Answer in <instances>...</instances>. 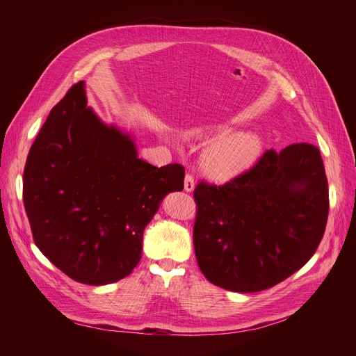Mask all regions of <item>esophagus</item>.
<instances>
[{"mask_svg": "<svg viewBox=\"0 0 356 356\" xmlns=\"http://www.w3.org/2000/svg\"><path fill=\"white\" fill-rule=\"evenodd\" d=\"M195 186H196L195 177H193L191 174H187V175H186V179H184V190L190 193V191L195 190Z\"/></svg>", "mask_w": 356, "mask_h": 356, "instance_id": "34e87169", "label": "esophagus"}]
</instances>
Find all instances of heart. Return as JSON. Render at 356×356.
I'll return each mask as SVG.
<instances>
[{
  "label": "heart",
  "instance_id": "b5f03b06",
  "mask_svg": "<svg viewBox=\"0 0 356 356\" xmlns=\"http://www.w3.org/2000/svg\"><path fill=\"white\" fill-rule=\"evenodd\" d=\"M190 136L202 138L203 129L188 132ZM261 141L251 132H229L218 135L202 152V168L215 179H230L250 169L260 156Z\"/></svg>",
  "mask_w": 356,
  "mask_h": 356
}]
</instances>
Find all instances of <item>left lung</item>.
Masks as SVG:
<instances>
[{"label": "left lung", "mask_w": 356, "mask_h": 356, "mask_svg": "<svg viewBox=\"0 0 356 356\" xmlns=\"http://www.w3.org/2000/svg\"><path fill=\"white\" fill-rule=\"evenodd\" d=\"M193 243L213 285L257 293L285 281L315 254L328 218V181L319 149L306 143L267 149L222 186L200 181Z\"/></svg>", "instance_id": "obj_1"}]
</instances>
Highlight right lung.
<instances>
[{
  "instance_id": "add662e5",
  "label": "right lung",
  "mask_w": 356,
  "mask_h": 356,
  "mask_svg": "<svg viewBox=\"0 0 356 356\" xmlns=\"http://www.w3.org/2000/svg\"><path fill=\"white\" fill-rule=\"evenodd\" d=\"M178 163L138 159L132 138L102 123L79 81L53 106L24 170V204L38 250L74 281L106 285L141 260L163 197L184 188Z\"/></svg>"
}]
</instances>
